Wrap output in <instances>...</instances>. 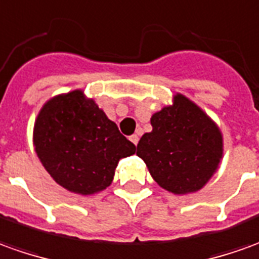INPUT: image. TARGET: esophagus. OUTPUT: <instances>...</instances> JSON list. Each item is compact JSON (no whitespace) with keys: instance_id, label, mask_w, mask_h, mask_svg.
Masks as SVG:
<instances>
[{"instance_id":"34e87169","label":"esophagus","mask_w":259,"mask_h":259,"mask_svg":"<svg viewBox=\"0 0 259 259\" xmlns=\"http://www.w3.org/2000/svg\"><path fill=\"white\" fill-rule=\"evenodd\" d=\"M130 140H131L134 145H138V142H140V134H134V135H131Z\"/></svg>"}]
</instances>
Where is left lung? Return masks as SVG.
Listing matches in <instances>:
<instances>
[{
    "label": "left lung",
    "mask_w": 259,
    "mask_h": 259,
    "mask_svg": "<svg viewBox=\"0 0 259 259\" xmlns=\"http://www.w3.org/2000/svg\"><path fill=\"white\" fill-rule=\"evenodd\" d=\"M152 131L142 135L137 155L160 187L176 194L197 192L213 176L223 155L220 130L185 96L151 118Z\"/></svg>",
    "instance_id": "obj_1"
}]
</instances>
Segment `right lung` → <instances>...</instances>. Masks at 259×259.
Segmentation results:
<instances>
[{"label":"right lung","instance_id":"obj_1","mask_svg":"<svg viewBox=\"0 0 259 259\" xmlns=\"http://www.w3.org/2000/svg\"><path fill=\"white\" fill-rule=\"evenodd\" d=\"M33 144L55 182L77 194L104 190L118 160L135 153L133 142L81 90L45 104L35 122Z\"/></svg>","mask_w":259,"mask_h":259}]
</instances>
